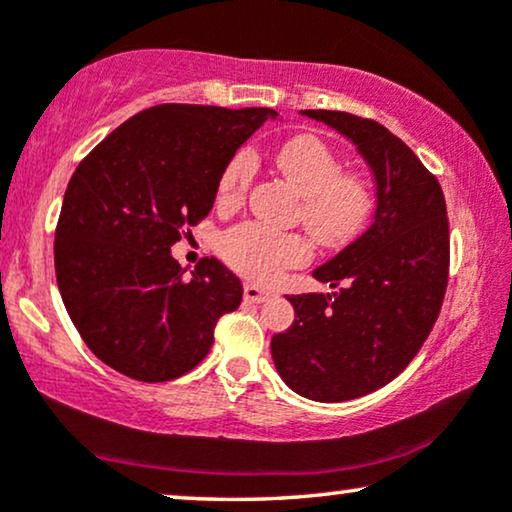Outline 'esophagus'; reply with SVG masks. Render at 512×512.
Masks as SVG:
<instances>
[{"instance_id":"34e87169","label":"esophagus","mask_w":512,"mask_h":512,"mask_svg":"<svg viewBox=\"0 0 512 512\" xmlns=\"http://www.w3.org/2000/svg\"><path fill=\"white\" fill-rule=\"evenodd\" d=\"M272 293L261 289V286L256 284H244V300H249V303H265V300H270Z\"/></svg>"}]
</instances>
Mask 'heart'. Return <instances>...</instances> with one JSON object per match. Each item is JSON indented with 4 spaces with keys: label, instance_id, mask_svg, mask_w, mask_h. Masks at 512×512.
<instances>
[{
    "label": "heart",
    "instance_id": "heart-1",
    "mask_svg": "<svg viewBox=\"0 0 512 512\" xmlns=\"http://www.w3.org/2000/svg\"><path fill=\"white\" fill-rule=\"evenodd\" d=\"M275 163L303 195V223L321 244L347 242L368 221L373 209L368 184L359 174L340 172L338 156L319 137L286 139L275 151ZM254 174V156L247 151L237 153L221 174V205H237ZM221 254L242 275L270 282L286 265L305 263L310 247L298 235L279 233L261 223H244L223 235Z\"/></svg>",
    "mask_w": 512,
    "mask_h": 512
}]
</instances>
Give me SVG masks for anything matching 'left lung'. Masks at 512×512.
Wrapping results in <instances>:
<instances>
[{"mask_svg":"<svg viewBox=\"0 0 512 512\" xmlns=\"http://www.w3.org/2000/svg\"><path fill=\"white\" fill-rule=\"evenodd\" d=\"M300 114L347 137L375 179L373 223L312 272L333 291L286 298L296 319L270 342L286 387L338 403L384 387L419 352L443 305L450 226L436 177L384 125L347 111Z\"/></svg>","mask_w":512,"mask_h":512,"instance_id":"left-lung-1","label":"left lung"}]
</instances>
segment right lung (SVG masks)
Wrapping results in <instances>:
<instances>
[{
    "instance_id": "add662e5",
    "label": "right lung",
    "mask_w": 512,
    "mask_h": 512,
    "mask_svg": "<svg viewBox=\"0 0 512 512\" xmlns=\"http://www.w3.org/2000/svg\"><path fill=\"white\" fill-rule=\"evenodd\" d=\"M272 109L156 104L104 137L69 179L55 230V277L97 359L167 382L205 359L242 284L205 258L191 275L170 247L212 212L235 151Z\"/></svg>"
}]
</instances>
